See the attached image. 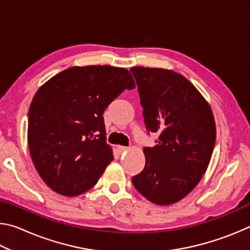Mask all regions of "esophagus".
<instances>
[{
  "mask_svg": "<svg viewBox=\"0 0 250 250\" xmlns=\"http://www.w3.org/2000/svg\"><path fill=\"white\" fill-rule=\"evenodd\" d=\"M128 150H129V147H126V146H118V151H119L120 153H124V152H126Z\"/></svg>",
  "mask_w": 250,
  "mask_h": 250,
  "instance_id": "obj_1",
  "label": "esophagus"
}]
</instances>
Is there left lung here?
I'll return each instance as SVG.
<instances>
[{
	"mask_svg": "<svg viewBox=\"0 0 250 250\" xmlns=\"http://www.w3.org/2000/svg\"><path fill=\"white\" fill-rule=\"evenodd\" d=\"M146 128L159 133L145 147L146 166L132 177L137 191L156 205L191 193L207 170L216 140L210 105L184 76L170 69L132 67Z\"/></svg>",
	"mask_w": 250,
	"mask_h": 250,
	"instance_id": "1",
	"label": "left lung"
}]
</instances>
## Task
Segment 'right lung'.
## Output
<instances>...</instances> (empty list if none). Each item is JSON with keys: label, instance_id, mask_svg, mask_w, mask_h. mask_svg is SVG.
<instances>
[{"label": "right lung", "instance_id": "1", "mask_svg": "<svg viewBox=\"0 0 250 250\" xmlns=\"http://www.w3.org/2000/svg\"><path fill=\"white\" fill-rule=\"evenodd\" d=\"M135 88L128 69L71 67L55 75L34 96L27 142L34 166L50 188L64 196L90 189L113 160L105 142L104 109Z\"/></svg>", "mask_w": 250, "mask_h": 250}]
</instances>
